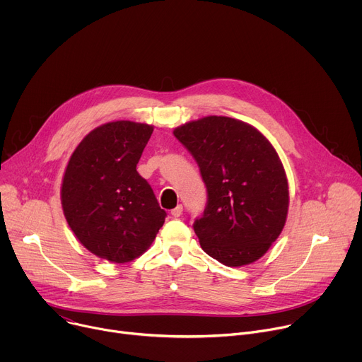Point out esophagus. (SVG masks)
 <instances>
[{
	"instance_id": "34e87169",
	"label": "esophagus",
	"mask_w": 362,
	"mask_h": 362,
	"mask_svg": "<svg viewBox=\"0 0 362 362\" xmlns=\"http://www.w3.org/2000/svg\"><path fill=\"white\" fill-rule=\"evenodd\" d=\"M170 214H172L173 218H179V216L183 214V206H182V204H177L175 209H172Z\"/></svg>"
}]
</instances>
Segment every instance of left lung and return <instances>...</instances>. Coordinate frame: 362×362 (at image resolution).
Instances as JSON below:
<instances>
[{"label":"left lung","mask_w":362,"mask_h":362,"mask_svg":"<svg viewBox=\"0 0 362 362\" xmlns=\"http://www.w3.org/2000/svg\"><path fill=\"white\" fill-rule=\"evenodd\" d=\"M173 134L208 187V206L193 226L202 249L232 268L261 259L289 208L286 173L272 143L252 124L225 116L187 122Z\"/></svg>","instance_id":"1"}]
</instances>
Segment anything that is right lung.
<instances>
[{
    "mask_svg": "<svg viewBox=\"0 0 362 362\" xmlns=\"http://www.w3.org/2000/svg\"><path fill=\"white\" fill-rule=\"evenodd\" d=\"M153 126L130 120L93 129L77 144L62 180V208L77 240L93 255L127 264L165 223L153 189L136 166Z\"/></svg>",
    "mask_w": 362,
    "mask_h": 362,
    "instance_id": "right-lung-1",
    "label": "right lung"
}]
</instances>
